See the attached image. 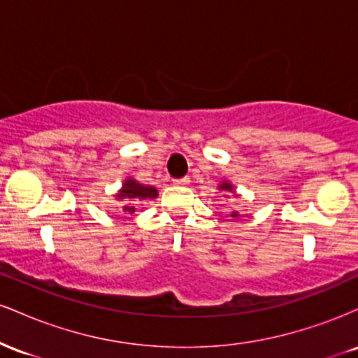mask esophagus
<instances>
[{
  "instance_id": "34e87169",
  "label": "esophagus",
  "mask_w": 358,
  "mask_h": 358,
  "mask_svg": "<svg viewBox=\"0 0 358 358\" xmlns=\"http://www.w3.org/2000/svg\"><path fill=\"white\" fill-rule=\"evenodd\" d=\"M176 187H187L188 183H190V178H188V176H185V178H180V180H175L173 182Z\"/></svg>"
}]
</instances>
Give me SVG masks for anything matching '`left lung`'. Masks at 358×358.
Listing matches in <instances>:
<instances>
[{
	"instance_id": "1",
	"label": "left lung",
	"mask_w": 358,
	"mask_h": 358,
	"mask_svg": "<svg viewBox=\"0 0 358 358\" xmlns=\"http://www.w3.org/2000/svg\"><path fill=\"white\" fill-rule=\"evenodd\" d=\"M217 188H219V190H220L222 193H227V195H225V196H231V195L239 196V195H237L236 188H234V185H232L231 182H229V180H222V182L219 183V187H217ZM237 217H241V213L237 212V210H232V212H231V219L236 220Z\"/></svg>"
}]
</instances>
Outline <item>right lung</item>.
Returning <instances> with one entry per match:
<instances>
[{"instance_id": "1", "label": "right lung", "mask_w": 358, "mask_h": 358, "mask_svg": "<svg viewBox=\"0 0 358 358\" xmlns=\"http://www.w3.org/2000/svg\"><path fill=\"white\" fill-rule=\"evenodd\" d=\"M158 196V190L151 185H143L133 176H127L122 182L121 188H119L114 199L121 202V208L126 215L134 213V205L136 202H143V200H155Z\"/></svg>"}]
</instances>
